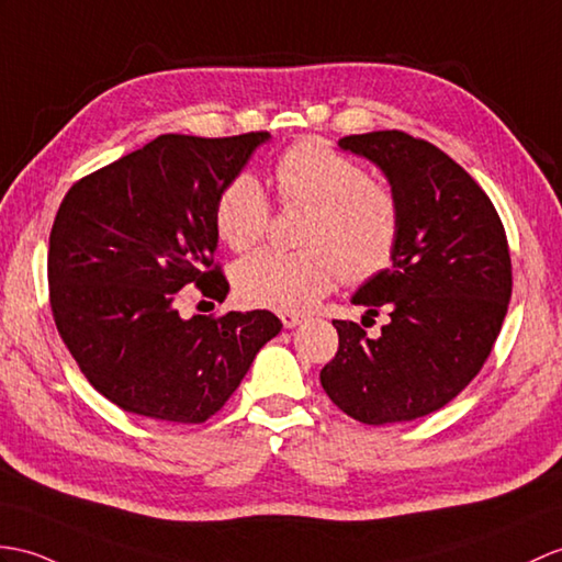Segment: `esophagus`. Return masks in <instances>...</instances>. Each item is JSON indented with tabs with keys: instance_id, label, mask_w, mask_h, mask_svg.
<instances>
[{
	"instance_id": "1",
	"label": "esophagus",
	"mask_w": 562,
	"mask_h": 562,
	"mask_svg": "<svg viewBox=\"0 0 562 562\" xmlns=\"http://www.w3.org/2000/svg\"><path fill=\"white\" fill-rule=\"evenodd\" d=\"M304 316H299V313H292V311H280V321L284 328H296L299 323H302Z\"/></svg>"
}]
</instances>
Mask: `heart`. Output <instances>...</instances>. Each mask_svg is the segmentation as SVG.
<instances>
[{"mask_svg": "<svg viewBox=\"0 0 562 562\" xmlns=\"http://www.w3.org/2000/svg\"><path fill=\"white\" fill-rule=\"evenodd\" d=\"M282 205H308L302 251L260 249L234 268L246 306L306 311L345 278L369 282L390 268L402 237L397 195L369 169L321 138L296 140L272 165ZM270 201L251 175H237L215 203L217 237L232 251L256 246L268 229Z\"/></svg>", "mask_w": 562, "mask_h": 562, "instance_id": "1", "label": "heart"}]
</instances>
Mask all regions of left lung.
Masks as SVG:
<instances>
[{"label":"left lung","mask_w":562,"mask_h":562,"mask_svg":"<svg viewBox=\"0 0 562 562\" xmlns=\"http://www.w3.org/2000/svg\"><path fill=\"white\" fill-rule=\"evenodd\" d=\"M383 169L402 207L393 268L351 302L387 308L371 340L333 321L340 347L321 371L328 397L361 424L412 422L446 407L474 381L498 340L513 296L505 227L486 191L434 143L404 132L340 138Z\"/></svg>","instance_id":"8db88e82"}]
</instances>
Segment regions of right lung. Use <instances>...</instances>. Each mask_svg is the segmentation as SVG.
<instances>
[{
	"label": "right lung",
	"instance_id": "right-lung-1",
	"mask_svg": "<svg viewBox=\"0 0 562 562\" xmlns=\"http://www.w3.org/2000/svg\"><path fill=\"white\" fill-rule=\"evenodd\" d=\"M268 136L162 134L64 195L47 254L52 318L88 383L124 412L207 422L280 333L270 311H177L189 284L225 302L215 203Z\"/></svg>",
	"mask_w": 562,
	"mask_h": 562
}]
</instances>
